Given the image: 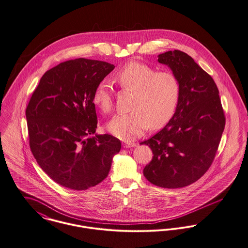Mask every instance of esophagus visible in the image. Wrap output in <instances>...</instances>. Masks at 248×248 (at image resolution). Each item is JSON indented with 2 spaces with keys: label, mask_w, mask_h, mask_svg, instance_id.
<instances>
[{
  "label": "esophagus",
  "mask_w": 248,
  "mask_h": 248,
  "mask_svg": "<svg viewBox=\"0 0 248 248\" xmlns=\"http://www.w3.org/2000/svg\"><path fill=\"white\" fill-rule=\"evenodd\" d=\"M123 148H125V149H128V148H133V147H135V142H124L123 144Z\"/></svg>",
  "instance_id": "esophagus-1"
}]
</instances>
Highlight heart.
I'll list each match as a JSON object with an SVG mask.
<instances>
[{"mask_svg": "<svg viewBox=\"0 0 248 248\" xmlns=\"http://www.w3.org/2000/svg\"><path fill=\"white\" fill-rule=\"evenodd\" d=\"M115 79L123 89L135 92V95L131 106L133 112L116 114L108 123L111 135L130 141L148 127L155 130L169 123L175 113L180 93L178 79L172 73L157 72L151 65L131 62L117 73ZM93 101L102 112H111L113 93L107 81L97 84Z\"/></svg>", "mask_w": 248, "mask_h": 248, "instance_id": "b5f03b06", "label": "heart"}]
</instances>
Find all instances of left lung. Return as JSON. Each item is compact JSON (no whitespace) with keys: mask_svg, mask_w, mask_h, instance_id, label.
<instances>
[{"mask_svg":"<svg viewBox=\"0 0 248 248\" xmlns=\"http://www.w3.org/2000/svg\"><path fill=\"white\" fill-rule=\"evenodd\" d=\"M177 78L180 93L175 113L148 145L153 160L143 174L166 188L186 186L201 178L215 157L225 129V113L213 78L180 50L158 55Z\"/></svg>","mask_w":248,"mask_h":248,"instance_id":"8db88e82","label":"left lung"}]
</instances>
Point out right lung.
Returning a JSON list of instances; mask_svg holds the SVG:
<instances>
[{"label":"right lung","instance_id":"obj_1","mask_svg":"<svg viewBox=\"0 0 248 248\" xmlns=\"http://www.w3.org/2000/svg\"><path fill=\"white\" fill-rule=\"evenodd\" d=\"M114 69L100 61L77 59L42 77L25 111L31 152L59 185L85 190L104 180L121 149L113 135H96L93 101L97 84Z\"/></svg>","mask_w":248,"mask_h":248}]
</instances>
